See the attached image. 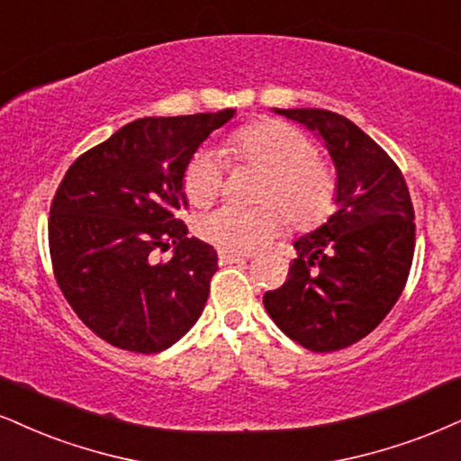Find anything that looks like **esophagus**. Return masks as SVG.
<instances>
[{
	"instance_id": "1",
	"label": "esophagus",
	"mask_w": 461,
	"mask_h": 461,
	"mask_svg": "<svg viewBox=\"0 0 461 461\" xmlns=\"http://www.w3.org/2000/svg\"><path fill=\"white\" fill-rule=\"evenodd\" d=\"M218 258H220V265H232V263H243V260H248L246 254H235V252H220Z\"/></svg>"
}]
</instances>
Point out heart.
I'll use <instances>...</instances> for the list:
<instances>
[{
    "mask_svg": "<svg viewBox=\"0 0 461 461\" xmlns=\"http://www.w3.org/2000/svg\"><path fill=\"white\" fill-rule=\"evenodd\" d=\"M226 151L237 160L267 170L260 187L265 207L243 209L224 204L204 213L196 224L201 240L221 252L246 254L265 246L282 229L284 215L294 226H314L331 213L335 203V177L318 158L310 136L282 122H258L237 130ZM226 162L218 151L201 149L192 156L184 175L187 201L204 207L224 185ZM277 203L281 208L273 207Z\"/></svg>",
    "mask_w": 461,
    "mask_h": 461,
    "instance_id": "obj_1",
    "label": "heart"
}]
</instances>
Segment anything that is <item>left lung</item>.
<instances>
[{"label":"left lung","mask_w":461,"mask_h":461,"mask_svg":"<svg viewBox=\"0 0 461 461\" xmlns=\"http://www.w3.org/2000/svg\"><path fill=\"white\" fill-rule=\"evenodd\" d=\"M322 140L335 167V213L294 240L286 282L265 310L314 352L359 342L404 291L414 254V212L404 175L350 119L322 109H274Z\"/></svg>","instance_id":"obj_1"}]
</instances>
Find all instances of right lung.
I'll list each match as a JSON object with an SVG mask.
<instances>
[{
  "instance_id": "right-lung-1",
  "label": "right lung",
  "mask_w": 461,
  "mask_h": 461,
  "mask_svg": "<svg viewBox=\"0 0 461 461\" xmlns=\"http://www.w3.org/2000/svg\"><path fill=\"white\" fill-rule=\"evenodd\" d=\"M235 109L143 117L77 158L57 187L49 248L77 316L117 348L160 352L198 321L218 271L215 249L177 218L192 156ZM174 248L153 264L156 249Z\"/></svg>"
}]
</instances>
